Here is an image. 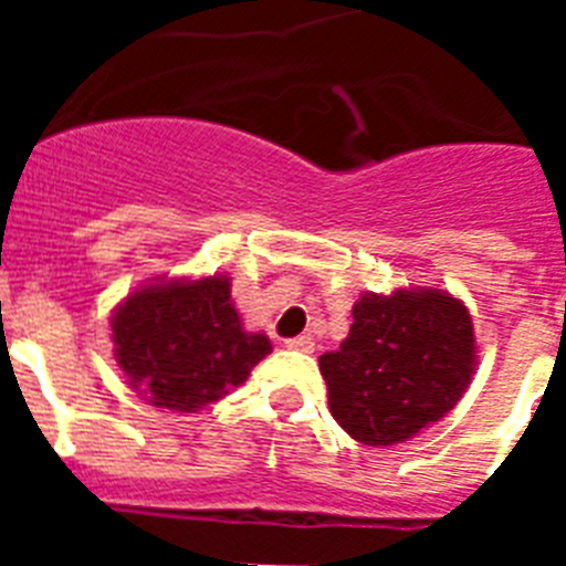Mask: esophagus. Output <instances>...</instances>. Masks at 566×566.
<instances>
[{"instance_id":"esophagus-1","label":"esophagus","mask_w":566,"mask_h":566,"mask_svg":"<svg viewBox=\"0 0 566 566\" xmlns=\"http://www.w3.org/2000/svg\"><path fill=\"white\" fill-rule=\"evenodd\" d=\"M286 345L292 352H303V354H312L314 352V339L308 334H300V337L286 339Z\"/></svg>"}]
</instances>
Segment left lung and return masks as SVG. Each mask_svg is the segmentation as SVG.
Returning <instances> with one entry per match:
<instances>
[{
	"instance_id": "left-lung-1",
	"label": "left lung",
	"mask_w": 566,
	"mask_h": 566,
	"mask_svg": "<svg viewBox=\"0 0 566 566\" xmlns=\"http://www.w3.org/2000/svg\"><path fill=\"white\" fill-rule=\"evenodd\" d=\"M476 365L468 308L439 289L365 294L337 352L319 357L328 408L363 444H397L462 399Z\"/></svg>"
}]
</instances>
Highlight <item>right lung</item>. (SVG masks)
Wrapping results in <instances>:
<instances>
[{"mask_svg":"<svg viewBox=\"0 0 566 566\" xmlns=\"http://www.w3.org/2000/svg\"><path fill=\"white\" fill-rule=\"evenodd\" d=\"M113 343L135 391L181 413L227 397L272 352L266 334L243 332L223 274L133 292L115 308Z\"/></svg>","mask_w":566,"mask_h":566,"instance_id":"1","label":"right lung"}]
</instances>
